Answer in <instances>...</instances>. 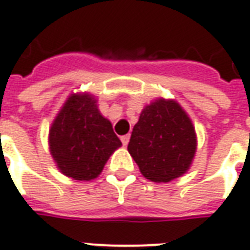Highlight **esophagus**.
Masks as SVG:
<instances>
[{"instance_id":"esophagus-1","label":"esophagus","mask_w":250,"mask_h":250,"mask_svg":"<svg viewBox=\"0 0 250 250\" xmlns=\"http://www.w3.org/2000/svg\"><path fill=\"white\" fill-rule=\"evenodd\" d=\"M129 140H130V136H129V134H126V136H123V137H121V143H123L124 146H126L127 144H129Z\"/></svg>"}]
</instances>
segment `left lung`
Instances as JSON below:
<instances>
[{
	"label": "left lung",
	"instance_id": "left-lung-1",
	"mask_svg": "<svg viewBox=\"0 0 250 250\" xmlns=\"http://www.w3.org/2000/svg\"><path fill=\"white\" fill-rule=\"evenodd\" d=\"M127 150L149 181L169 183L181 177L197 150L192 120L177 101L157 98L143 109Z\"/></svg>",
	"mask_w": 250,
	"mask_h": 250
}]
</instances>
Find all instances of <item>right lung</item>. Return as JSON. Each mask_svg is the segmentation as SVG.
I'll return each instance as SVG.
<instances>
[{
  "label": "right lung",
  "mask_w": 250,
  "mask_h": 250,
  "mask_svg": "<svg viewBox=\"0 0 250 250\" xmlns=\"http://www.w3.org/2000/svg\"><path fill=\"white\" fill-rule=\"evenodd\" d=\"M121 145L96 97L86 92L70 94L49 129V149L58 170L78 181L97 178Z\"/></svg>",
  "instance_id": "right-lung-1"
}]
</instances>
